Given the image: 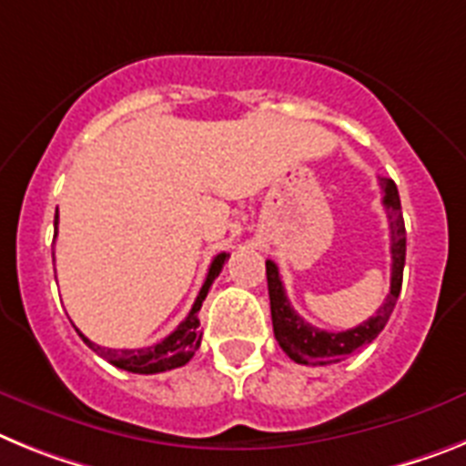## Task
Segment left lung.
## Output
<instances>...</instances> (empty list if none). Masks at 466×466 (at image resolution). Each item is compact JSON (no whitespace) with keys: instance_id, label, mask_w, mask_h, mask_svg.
<instances>
[{"instance_id":"left-lung-1","label":"left lung","mask_w":466,"mask_h":466,"mask_svg":"<svg viewBox=\"0 0 466 466\" xmlns=\"http://www.w3.org/2000/svg\"><path fill=\"white\" fill-rule=\"evenodd\" d=\"M380 187H382V204L387 208V218H390L391 283L390 293L384 298L382 307L375 311V317L359 323L356 329L339 330V333L317 329V326L307 323L300 314H295L289 298H286V290H283L279 267L272 260L265 262L274 338H277L279 347L295 363H302V366H329V363L342 361L347 356L356 354L359 350L370 345L382 333L387 321H390L396 300H399V293H401L403 265H406V228H403L401 199H399L396 183L391 177H380Z\"/></svg>"}]
</instances>
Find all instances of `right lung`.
Wrapping results in <instances>:
<instances>
[{"instance_id":"1","label":"right lung","mask_w":466,"mask_h":466,"mask_svg":"<svg viewBox=\"0 0 466 466\" xmlns=\"http://www.w3.org/2000/svg\"><path fill=\"white\" fill-rule=\"evenodd\" d=\"M56 234H58V210H56ZM229 258V253H220V256L213 258L208 267V274H206V281L201 286L197 300H194L192 309H189L187 319H185L176 330H173L168 338H164L161 342L152 347H140V350H107V347H100L96 342L86 338L84 333H79V338L91 347L96 354H100L103 359L112 363V366L121 368V370H128V373H140V375H155L164 373V370H173V368H180L189 361L194 356V351L199 350L201 345V330H199V309L201 302L206 300L208 289L213 286V281L218 279V274L222 272V265Z\"/></svg>"}]
</instances>
